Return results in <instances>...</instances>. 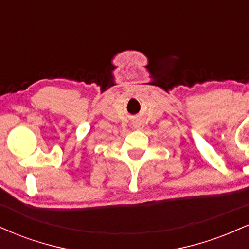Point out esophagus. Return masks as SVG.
<instances>
[{"label":"esophagus","instance_id":"esophagus-1","mask_svg":"<svg viewBox=\"0 0 249 249\" xmlns=\"http://www.w3.org/2000/svg\"><path fill=\"white\" fill-rule=\"evenodd\" d=\"M134 126H136V127H139V124H137V123H136V124H134Z\"/></svg>","mask_w":249,"mask_h":249}]
</instances>
